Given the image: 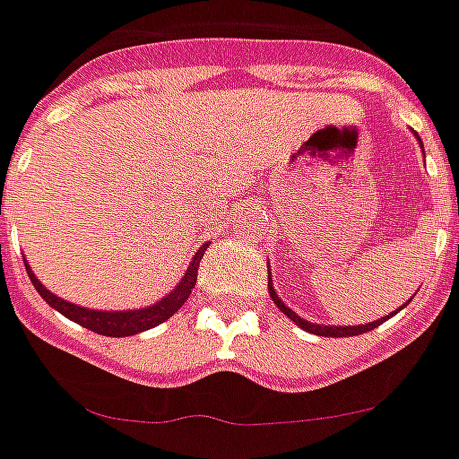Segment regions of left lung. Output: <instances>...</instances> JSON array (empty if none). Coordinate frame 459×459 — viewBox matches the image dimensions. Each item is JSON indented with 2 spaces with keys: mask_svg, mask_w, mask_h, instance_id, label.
I'll use <instances>...</instances> for the list:
<instances>
[{
  "mask_svg": "<svg viewBox=\"0 0 459 459\" xmlns=\"http://www.w3.org/2000/svg\"><path fill=\"white\" fill-rule=\"evenodd\" d=\"M416 135V133H413ZM416 140H419V144H421V137L416 135ZM423 147V144H421ZM268 295H271V299H273L275 305H278V309H281L282 315L290 316L292 322L298 324L299 329H305V332L309 333H316V336H339V339H343V336H358V333H365V332H373L375 326H380L382 322H387L389 316H394V312L387 316H382V319H375V322H368V324H356V326H326V324H315V322H307V319H302L299 315H295L285 302H282L281 298H278V292L273 290V282H271V268H268ZM402 309V307H399ZM397 309V312H399Z\"/></svg>",
  "mask_w": 459,
  "mask_h": 459,
  "instance_id": "8db88e82",
  "label": "left lung"
}]
</instances>
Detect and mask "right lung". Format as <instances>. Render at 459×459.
<instances>
[{"label":"right lung","mask_w":459,"mask_h":459,"mask_svg":"<svg viewBox=\"0 0 459 459\" xmlns=\"http://www.w3.org/2000/svg\"><path fill=\"white\" fill-rule=\"evenodd\" d=\"M208 249V244H203L201 249L195 251V256L186 268L184 278L178 281V285L174 290L164 295V298L157 302V305H150V307L143 309H120V312H103V309H86L79 307L74 302H67V299L57 298L53 292L48 290L43 282L38 281L33 271H30L29 261L23 258V264H26V271H29V278L33 282V288L40 292V298L46 299L50 307H55L60 315H65L72 322H77L79 326H84L89 332L101 333V336H133V333L147 332L152 326H157V324L167 322L169 316H174L178 309L184 307V302L191 295L193 285L198 281V266H201V258Z\"/></svg>","instance_id":"right-lung-1"}]
</instances>
